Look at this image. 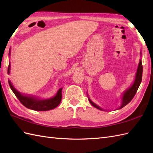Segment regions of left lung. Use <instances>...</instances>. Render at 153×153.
<instances>
[{
	"label": "left lung",
	"instance_id": "8db88e82",
	"mask_svg": "<svg viewBox=\"0 0 153 153\" xmlns=\"http://www.w3.org/2000/svg\"><path fill=\"white\" fill-rule=\"evenodd\" d=\"M142 74H143V66H142L141 60H139L137 73H136V75H135V78L134 82L133 83V85L130 87H129V88L124 92V93H123L122 99V105L120 106V108H118V109L122 108L123 107H124L126 105H128V104L133 99V98L134 97L141 82ZM89 101L94 107H95V108H97V109L103 110L101 108H100V107H99L98 105H97L96 104L94 103L89 98Z\"/></svg>",
	"mask_w": 153,
	"mask_h": 153
}]
</instances>
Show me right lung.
I'll use <instances>...</instances> for the list:
<instances>
[{
    "label": "right lung",
    "mask_w": 153,
    "mask_h": 153,
    "mask_svg": "<svg viewBox=\"0 0 153 153\" xmlns=\"http://www.w3.org/2000/svg\"><path fill=\"white\" fill-rule=\"evenodd\" d=\"M10 54V51L9 52V55ZM10 64L9 62L8 74H10ZM8 83L13 93L15 94V95L20 101V102L29 109L37 110V111H47V110L55 108L59 105V104L61 102L62 89V88H60L58 90L56 95L52 97V98L45 100H40L36 98V97L24 95L20 93L14 88L10 80H8Z\"/></svg>",
    "instance_id": "add662e5"
}]
</instances>
